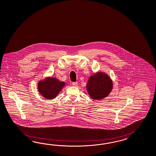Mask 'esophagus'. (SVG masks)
<instances>
[{
	"label": "esophagus",
	"instance_id": "34e87169",
	"mask_svg": "<svg viewBox=\"0 0 156 156\" xmlns=\"http://www.w3.org/2000/svg\"><path fill=\"white\" fill-rule=\"evenodd\" d=\"M72 85H73V86H77L78 82H73Z\"/></svg>",
	"mask_w": 156,
	"mask_h": 156
}]
</instances>
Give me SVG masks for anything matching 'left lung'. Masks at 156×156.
<instances>
[{"label":"left lung","instance_id":"1","mask_svg":"<svg viewBox=\"0 0 156 156\" xmlns=\"http://www.w3.org/2000/svg\"><path fill=\"white\" fill-rule=\"evenodd\" d=\"M113 87V81L106 73L98 71L89 78L86 89L91 98L101 100L107 97Z\"/></svg>","mask_w":156,"mask_h":156}]
</instances>
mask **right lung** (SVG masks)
Instances as JSON below:
<instances>
[{"label":"right lung","mask_w":156,"mask_h":156,"mask_svg":"<svg viewBox=\"0 0 156 156\" xmlns=\"http://www.w3.org/2000/svg\"><path fill=\"white\" fill-rule=\"evenodd\" d=\"M66 83L55 77L47 76L38 82V90L40 94L47 99H52L58 96Z\"/></svg>","instance_id":"right-lung-1"}]
</instances>
